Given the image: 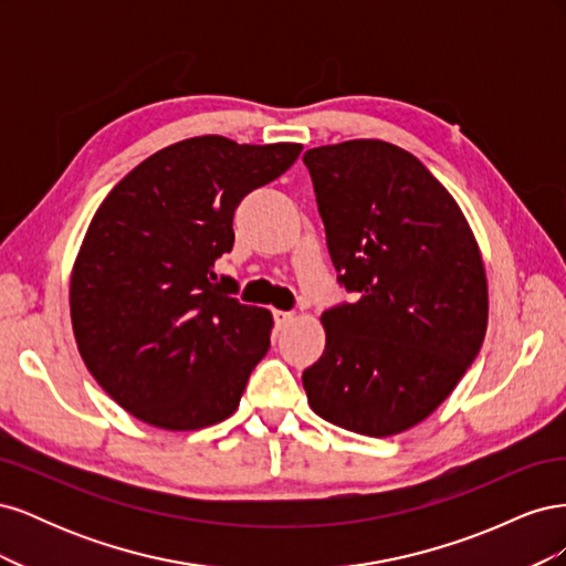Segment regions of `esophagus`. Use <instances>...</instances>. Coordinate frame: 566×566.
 I'll use <instances>...</instances> for the list:
<instances>
[{
    "label": "esophagus",
    "instance_id": "1",
    "mask_svg": "<svg viewBox=\"0 0 566 566\" xmlns=\"http://www.w3.org/2000/svg\"><path fill=\"white\" fill-rule=\"evenodd\" d=\"M293 318H295V314L293 312H273V321H276V328H285V325H290L293 323Z\"/></svg>",
    "mask_w": 566,
    "mask_h": 566
}]
</instances>
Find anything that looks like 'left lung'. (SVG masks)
Here are the masks:
<instances>
[{"instance_id": "8db88e82", "label": "left lung", "mask_w": 566, "mask_h": 566, "mask_svg": "<svg viewBox=\"0 0 566 566\" xmlns=\"http://www.w3.org/2000/svg\"><path fill=\"white\" fill-rule=\"evenodd\" d=\"M337 283L325 349L302 373L316 413L366 437L422 422L484 342L482 254L458 202L408 150L356 139L304 153Z\"/></svg>"}]
</instances>
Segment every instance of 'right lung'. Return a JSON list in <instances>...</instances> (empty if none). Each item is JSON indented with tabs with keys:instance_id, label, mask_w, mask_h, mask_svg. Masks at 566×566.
I'll use <instances>...</instances> for the list:
<instances>
[{
	"instance_id": "right-lung-1",
	"label": "right lung",
	"mask_w": 566,
	"mask_h": 566,
	"mask_svg": "<svg viewBox=\"0 0 566 566\" xmlns=\"http://www.w3.org/2000/svg\"><path fill=\"white\" fill-rule=\"evenodd\" d=\"M300 144L193 136L153 153L101 202L71 279L77 349L134 418L200 430L241 403L273 318L241 304L214 262L241 200L297 160Z\"/></svg>"
}]
</instances>
